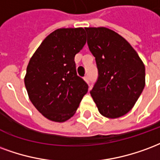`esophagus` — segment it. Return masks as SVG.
Masks as SVG:
<instances>
[{
    "label": "esophagus",
    "mask_w": 160,
    "mask_h": 160,
    "mask_svg": "<svg viewBox=\"0 0 160 160\" xmlns=\"http://www.w3.org/2000/svg\"><path fill=\"white\" fill-rule=\"evenodd\" d=\"M83 79H84V81L86 82H89V78H88V76H85L84 78H83Z\"/></svg>",
    "instance_id": "esophagus-1"
}]
</instances>
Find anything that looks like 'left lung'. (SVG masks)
Returning <instances> with one entry per match:
<instances>
[{
  "mask_svg": "<svg viewBox=\"0 0 160 160\" xmlns=\"http://www.w3.org/2000/svg\"><path fill=\"white\" fill-rule=\"evenodd\" d=\"M85 30L99 72L90 94L102 116L122 117L132 109L145 87V66L136 50L117 32L106 27Z\"/></svg>",
  "mask_w": 160,
  "mask_h": 160,
  "instance_id": "left-lung-1",
  "label": "left lung"
}]
</instances>
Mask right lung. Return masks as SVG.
<instances>
[{"label":"right lung","instance_id":"add662e5","mask_svg":"<svg viewBox=\"0 0 160 160\" xmlns=\"http://www.w3.org/2000/svg\"><path fill=\"white\" fill-rule=\"evenodd\" d=\"M86 43L83 28H61L42 41L29 61L24 85L48 119L62 123L75 114L88 84L77 75L74 58Z\"/></svg>","mask_w":160,"mask_h":160}]
</instances>
